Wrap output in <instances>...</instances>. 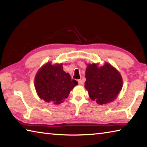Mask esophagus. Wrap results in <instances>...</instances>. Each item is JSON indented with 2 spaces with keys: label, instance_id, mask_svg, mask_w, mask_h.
I'll return each instance as SVG.
<instances>
[{
  "label": "esophagus",
  "instance_id": "esophagus-1",
  "mask_svg": "<svg viewBox=\"0 0 147 147\" xmlns=\"http://www.w3.org/2000/svg\"><path fill=\"white\" fill-rule=\"evenodd\" d=\"M78 84H80V85H83V84H84V82L82 81V80H78Z\"/></svg>",
  "mask_w": 147,
  "mask_h": 147
}]
</instances>
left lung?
Instances as JSON below:
<instances>
[{
	"instance_id": "obj_1",
	"label": "left lung",
	"mask_w": 147,
	"mask_h": 147,
	"mask_svg": "<svg viewBox=\"0 0 147 147\" xmlns=\"http://www.w3.org/2000/svg\"><path fill=\"white\" fill-rule=\"evenodd\" d=\"M86 78L85 88L89 97L100 105L113 101L123 88L121 74L108 63L100 67L96 63L88 64Z\"/></svg>"
}]
</instances>
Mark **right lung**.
<instances>
[{
    "instance_id": "1",
    "label": "right lung",
    "mask_w": 147,
    "mask_h": 147,
    "mask_svg": "<svg viewBox=\"0 0 147 147\" xmlns=\"http://www.w3.org/2000/svg\"><path fill=\"white\" fill-rule=\"evenodd\" d=\"M35 88L38 95L47 102L59 104L68 97L78 82L71 80L70 74L63 71L62 63H47L39 69L35 77Z\"/></svg>"
}]
</instances>
